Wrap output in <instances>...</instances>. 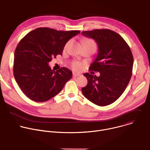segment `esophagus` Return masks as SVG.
<instances>
[{
	"label": "esophagus",
	"instance_id": "obj_1",
	"mask_svg": "<svg viewBox=\"0 0 150 150\" xmlns=\"http://www.w3.org/2000/svg\"><path fill=\"white\" fill-rule=\"evenodd\" d=\"M81 76V74L79 73H73V76L74 77H77Z\"/></svg>",
	"mask_w": 150,
	"mask_h": 150
}]
</instances>
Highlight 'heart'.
Wrapping results in <instances>:
<instances>
[{
    "label": "heart",
    "mask_w": 150,
    "mask_h": 150,
    "mask_svg": "<svg viewBox=\"0 0 150 150\" xmlns=\"http://www.w3.org/2000/svg\"><path fill=\"white\" fill-rule=\"evenodd\" d=\"M70 42H71V41H68L67 42V44L65 45V48L69 45V44L70 43ZM82 44H83V46H91L96 47L95 42L93 40L90 39V38H85V39H83V41H82ZM72 67L75 69L78 70V69L81 68L82 65H81V63L78 62H75L73 63Z\"/></svg>",
    "instance_id": "1"
}]
</instances>
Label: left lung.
<instances>
[{
    "instance_id": "1",
    "label": "left lung",
    "mask_w": 150,
    "mask_h": 150,
    "mask_svg": "<svg viewBox=\"0 0 150 150\" xmlns=\"http://www.w3.org/2000/svg\"><path fill=\"white\" fill-rule=\"evenodd\" d=\"M81 34L97 42L98 53L89 69L100 74L99 76L83 74L88 83L82 93L97 105L110 104L123 94L131 79L134 58L130 47L119 34L108 29L82 31Z\"/></svg>"
}]
</instances>
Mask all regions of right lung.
<instances>
[{"label":"right lung","instance_id":"obj_1","mask_svg":"<svg viewBox=\"0 0 150 150\" xmlns=\"http://www.w3.org/2000/svg\"><path fill=\"white\" fill-rule=\"evenodd\" d=\"M79 33V30L42 27L30 32L19 41L14 54L13 75L27 97L44 102L61 91L72 72L65 67L52 70L49 63L57 54L62 55L67 42Z\"/></svg>","mask_w":150,"mask_h":150}]
</instances>
